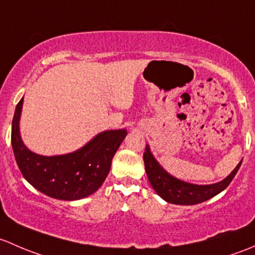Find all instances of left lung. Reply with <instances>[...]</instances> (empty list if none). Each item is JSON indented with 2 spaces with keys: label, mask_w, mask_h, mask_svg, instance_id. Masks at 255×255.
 I'll return each instance as SVG.
<instances>
[{
  "label": "left lung",
  "mask_w": 255,
  "mask_h": 255,
  "mask_svg": "<svg viewBox=\"0 0 255 255\" xmlns=\"http://www.w3.org/2000/svg\"><path fill=\"white\" fill-rule=\"evenodd\" d=\"M143 161H145L146 174L154 191L162 199L170 204H175V205H196V204L204 203V201L214 198L215 195L221 193L230 185L242 164V161H241L238 166L233 169V172L221 182L210 185H198L183 182V180L168 174L154 159L153 154L149 151L148 145L145 148Z\"/></svg>",
  "instance_id": "left-lung-1"
}]
</instances>
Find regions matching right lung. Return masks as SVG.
<instances>
[{"label":"right lung","instance_id":"add662e5","mask_svg":"<svg viewBox=\"0 0 255 255\" xmlns=\"http://www.w3.org/2000/svg\"><path fill=\"white\" fill-rule=\"evenodd\" d=\"M23 98L12 120L13 153L27 182L50 198L78 200L96 193L108 175L112 159L127 136V130H108L77 151L61 156H40L29 151L19 133Z\"/></svg>","mask_w":255,"mask_h":255}]
</instances>
